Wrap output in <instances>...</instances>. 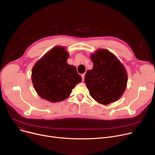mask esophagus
I'll return each mask as SVG.
<instances>
[{"label":"esophagus","instance_id":"esophagus-1","mask_svg":"<svg viewBox=\"0 0 155 155\" xmlns=\"http://www.w3.org/2000/svg\"><path fill=\"white\" fill-rule=\"evenodd\" d=\"M82 81H84V78H85V74H82Z\"/></svg>","mask_w":155,"mask_h":155}]
</instances>
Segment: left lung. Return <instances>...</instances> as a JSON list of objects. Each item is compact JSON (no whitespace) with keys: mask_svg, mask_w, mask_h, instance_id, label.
Returning <instances> with one entry per match:
<instances>
[{"mask_svg":"<svg viewBox=\"0 0 155 155\" xmlns=\"http://www.w3.org/2000/svg\"><path fill=\"white\" fill-rule=\"evenodd\" d=\"M93 68L84 82L89 94L97 102L107 105L118 100L126 90L127 75L122 63L110 51L102 49L92 54Z\"/></svg>","mask_w":155,"mask_h":155,"instance_id":"obj_1","label":"left lung"}]
</instances>
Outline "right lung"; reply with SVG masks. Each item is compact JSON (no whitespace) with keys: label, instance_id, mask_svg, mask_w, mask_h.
Instances as JSON below:
<instances>
[{"label":"right lung","instance_id":"add662e5","mask_svg":"<svg viewBox=\"0 0 155 155\" xmlns=\"http://www.w3.org/2000/svg\"><path fill=\"white\" fill-rule=\"evenodd\" d=\"M68 56L64 48H54L32 68V82L41 98L51 102L62 101L82 82L76 68L67 63Z\"/></svg>","mask_w":155,"mask_h":155}]
</instances>
